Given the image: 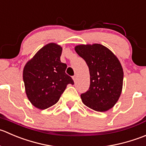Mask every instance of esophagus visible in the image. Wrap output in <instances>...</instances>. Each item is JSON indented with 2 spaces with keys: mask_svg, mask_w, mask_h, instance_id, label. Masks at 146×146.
I'll return each instance as SVG.
<instances>
[{
  "mask_svg": "<svg viewBox=\"0 0 146 146\" xmlns=\"http://www.w3.org/2000/svg\"><path fill=\"white\" fill-rule=\"evenodd\" d=\"M72 79H73L74 82H76V75H74V76H72Z\"/></svg>",
  "mask_w": 146,
  "mask_h": 146,
  "instance_id": "obj_1",
  "label": "esophagus"
}]
</instances>
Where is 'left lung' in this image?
Returning a JSON list of instances; mask_svg holds the SVG:
<instances>
[{"instance_id":"obj_1","label":"left lung","mask_w":146,"mask_h":146,"mask_svg":"<svg viewBox=\"0 0 146 146\" xmlns=\"http://www.w3.org/2000/svg\"><path fill=\"white\" fill-rule=\"evenodd\" d=\"M74 49L85 60L90 74L89 90L81 94L83 103L96 111L111 109L122 92L123 72L119 59L100 44H80Z\"/></svg>"}]
</instances>
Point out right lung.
Returning a JSON list of instances; mask_svg holds the SVG:
<instances>
[{
    "mask_svg": "<svg viewBox=\"0 0 146 146\" xmlns=\"http://www.w3.org/2000/svg\"><path fill=\"white\" fill-rule=\"evenodd\" d=\"M62 52L61 46L49 43L25 65L23 76L26 94L37 109L43 110L55 104L67 84H74L71 76L65 73L67 64L60 61Z\"/></svg>",
    "mask_w": 146,
    "mask_h": 146,
    "instance_id": "right-lung-1",
    "label": "right lung"
}]
</instances>
